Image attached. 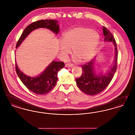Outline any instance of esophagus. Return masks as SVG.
<instances>
[{"label": "esophagus", "mask_w": 135, "mask_h": 135, "mask_svg": "<svg viewBox=\"0 0 135 135\" xmlns=\"http://www.w3.org/2000/svg\"><path fill=\"white\" fill-rule=\"evenodd\" d=\"M73 66V65L71 64H66L65 65V67H72Z\"/></svg>", "instance_id": "obj_1"}]
</instances>
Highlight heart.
<instances>
[{"label": "heart", "instance_id": "1", "mask_svg": "<svg viewBox=\"0 0 135 135\" xmlns=\"http://www.w3.org/2000/svg\"><path fill=\"white\" fill-rule=\"evenodd\" d=\"M99 40V34L96 30L86 27H76L63 34L59 50L61 57L66 58L72 49L75 59L85 63L94 57Z\"/></svg>", "mask_w": 135, "mask_h": 135}]
</instances>
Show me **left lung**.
<instances>
[{
    "instance_id": "obj_1",
    "label": "left lung",
    "mask_w": 135,
    "mask_h": 135,
    "mask_svg": "<svg viewBox=\"0 0 135 135\" xmlns=\"http://www.w3.org/2000/svg\"><path fill=\"white\" fill-rule=\"evenodd\" d=\"M104 42H112L115 46V56L112 66L105 74L97 72L95 67V58L86 64L82 66L83 73L81 77L76 79L78 87L85 94L94 96L102 92L108 85L113 77L117 68V50L113 35L105 27H103Z\"/></svg>"
}]
</instances>
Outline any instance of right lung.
Here are the masks:
<instances>
[{
  "label": "right lung",
  "instance_id": "1",
  "mask_svg": "<svg viewBox=\"0 0 135 135\" xmlns=\"http://www.w3.org/2000/svg\"><path fill=\"white\" fill-rule=\"evenodd\" d=\"M59 23V21L56 20H39L32 23L22 33L17 44L16 48L21 45L31 32L36 29L44 28L56 34H58L60 30ZM64 66L63 62L52 61L40 74L32 77L28 76L20 70L16 62V71L20 80L28 90L38 95H44L54 89L58 81V72L64 68Z\"/></svg>",
  "mask_w": 135,
  "mask_h": 135
}]
</instances>
